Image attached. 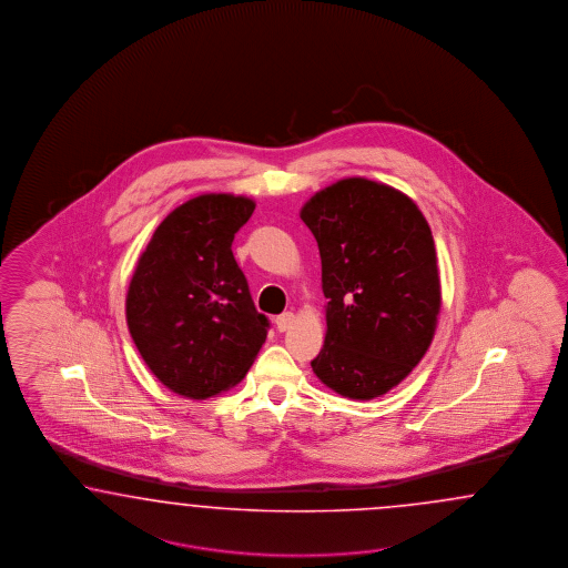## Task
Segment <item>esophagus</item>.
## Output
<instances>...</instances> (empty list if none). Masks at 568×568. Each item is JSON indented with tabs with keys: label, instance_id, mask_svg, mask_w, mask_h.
<instances>
[{
	"label": "esophagus",
	"instance_id": "1",
	"mask_svg": "<svg viewBox=\"0 0 568 568\" xmlns=\"http://www.w3.org/2000/svg\"><path fill=\"white\" fill-rule=\"evenodd\" d=\"M293 321H295L293 312H283V314H278V316H276V328L283 333V331H287V328L292 327Z\"/></svg>",
	"mask_w": 568,
	"mask_h": 568
}]
</instances>
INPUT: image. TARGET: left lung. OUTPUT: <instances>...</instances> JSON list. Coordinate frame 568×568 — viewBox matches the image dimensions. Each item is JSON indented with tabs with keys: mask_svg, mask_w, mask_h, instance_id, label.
<instances>
[{
	"mask_svg": "<svg viewBox=\"0 0 568 568\" xmlns=\"http://www.w3.org/2000/svg\"><path fill=\"white\" fill-rule=\"evenodd\" d=\"M318 243L327 337L312 371L352 399L387 394L429 349L442 290L429 224L404 193L344 179L302 207Z\"/></svg>",
	"mask_w": 568,
	"mask_h": 568,
	"instance_id": "obj_1",
	"label": "left lung"
}]
</instances>
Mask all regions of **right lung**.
<instances>
[{"label": "right lung", "mask_w": 568, "mask_h": 568, "mask_svg": "<svg viewBox=\"0 0 568 568\" xmlns=\"http://www.w3.org/2000/svg\"><path fill=\"white\" fill-rule=\"evenodd\" d=\"M254 202L210 193L155 229L126 293V323L141 358L169 389L191 399L240 383L266 342L233 240Z\"/></svg>", "instance_id": "obj_1"}]
</instances>
